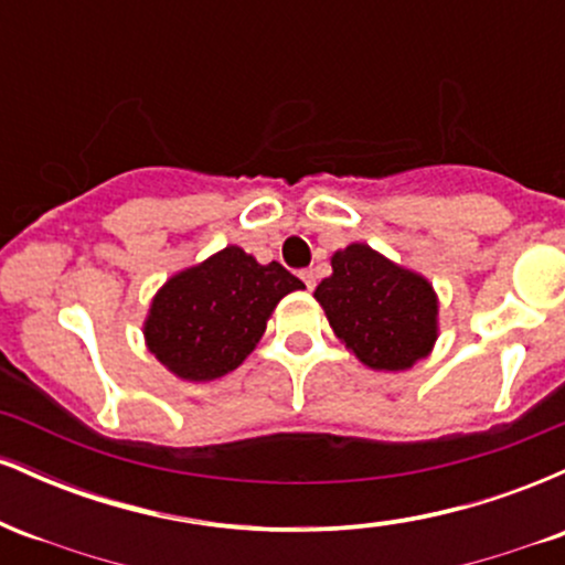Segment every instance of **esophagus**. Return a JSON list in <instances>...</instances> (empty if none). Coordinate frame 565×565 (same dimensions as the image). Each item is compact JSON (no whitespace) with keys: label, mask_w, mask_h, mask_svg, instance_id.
<instances>
[{"label":"esophagus","mask_w":565,"mask_h":565,"mask_svg":"<svg viewBox=\"0 0 565 565\" xmlns=\"http://www.w3.org/2000/svg\"><path fill=\"white\" fill-rule=\"evenodd\" d=\"M300 278H302V284L308 289L316 287V274H313V270H300Z\"/></svg>","instance_id":"obj_1"}]
</instances>
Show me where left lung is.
<instances>
[{
    "label": "left lung",
    "mask_w": 565,
    "mask_h": 565,
    "mask_svg": "<svg viewBox=\"0 0 565 565\" xmlns=\"http://www.w3.org/2000/svg\"><path fill=\"white\" fill-rule=\"evenodd\" d=\"M313 297L342 345L374 372H406L427 359L438 340L433 284L369 244L337 249L332 276Z\"/></svg>",
    "instance_id": "8db88e82"
}]
</instances>
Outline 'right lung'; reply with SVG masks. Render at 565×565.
I'll return each instance as SVG.
<instances>
[{
  "label": "right lung",
  "mask_w": 565,
  "mask_h": 565,
  "mask_svg": "<svg viewBox=\"0 0 565 565\" xmlns=\"http://www.w3.org/2000/svg\"><path fill=\"white\" fill-rule=\"evenodd\" d=\"M297 289L305 284L287 268L228 244L161 284L142 321L146 348L178 380H220L244 364L276 305Z\"/></svg>",
  "instance_id": "right-lung-1"
}]
</instances>
